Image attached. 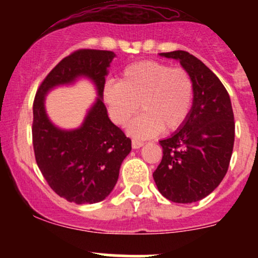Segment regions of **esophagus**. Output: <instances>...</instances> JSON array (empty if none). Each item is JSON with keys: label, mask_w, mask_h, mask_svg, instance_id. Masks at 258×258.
<instances>
[{"label": "esophagus", "mask_w": 258, "mask_h": 258, "mask_svg": "<svg viewBox=\"0 0 258 258\" xmlns=\"http://www.w3.org/2000/svg\"><path fill=\"white\" fill-rule=\"evenodd\" d=\"M144 143L141 141H137V139H133L132 141V148L133 149H139L141 147H143Z\"/></svg>", "instance_id": "34e87169"}]
</instances>
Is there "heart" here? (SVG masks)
<instances>
[{
    "label": "heart",
    "instance_id": "b5f03b06",
    "mask_svg": "<svg viewBox=\"0 0 258 258\" xmlns=\"http://www.w3.org/2000/svg\"><path fill=\"white\" fill-rule=\"evenodd\" d=\"M193 96V81L184 69L155 60L127 65L119 82H106L103 87V100L116 125L127 123L141 106L143 112L127 127L138 139L183 126L190 114Z\"/></svg>",
    "mask_w": 258,
    "mask_h": 258
}]
</instances>
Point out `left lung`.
Masks as SVG:
<instances>
[{
	"mask_svg": "<svg viewBox=\"0 0 258 258\" xmlns=\"http://www.w3.org/2000/svg\"><path fill=\"white\" fill-rule=\"evenodd\" d=\"M160 55L179 61L193 81L194 96L183 126L160 141L164 155L153 177L166 199L195 203L211 194L228 171L235 136L232 103L220 79L190 53Z\"/></svg>",
	"mask_w": 258,
	"mask_h": 258,
	"instance_id": "8db88e82",
	"label": "left lung"
}]
</instances>
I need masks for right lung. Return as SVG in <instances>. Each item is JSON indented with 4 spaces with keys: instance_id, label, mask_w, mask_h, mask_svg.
I'll return each mask as SVG.
<instances>
[{
    "instance_id": "add662e5",
    "label": "right lung",
    "mask_w": 258,
    "mask_h": 258,
    "mask_svg": "<svg viewBox=\"0 0 258 258\" xmlns=\"http://www.w3.org/2000/svg\"><path fill=\"white\" fill-rule=\"evenodd\" d=\"M116 55L110 51L80 49L65 57L43 80L34 100L32 143L37 166L59 197L78 205L104 200L116 184L131 139L111 122L103 103L108 68ZM87 78L99 96L81 126H55L45 111V96L53 88Z\"/></svg>"
}]
</instances>
